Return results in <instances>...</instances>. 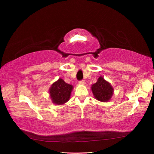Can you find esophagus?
Returning a JSON list of instances; mask_svg holds the SVG:
<instances>
[{
    "label": "esophagus",
    "instance_id": "esophagus-1",
    "mask_svg": "<svg viewBox=\"0 0 154 154\" xmlns=\"http://www.w3.org/2000/svg\"><path fill=\"white\" fill-rule=\"evenodd\" d=\"M85 83V80H83V79H82V80H80L79 82V83H80V84H84Z\"/></svg>",
    "mask_w": 154,
    "mask_h": 154
}]
</instances>
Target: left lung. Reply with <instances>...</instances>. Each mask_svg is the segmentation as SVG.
<instances>
[{"mask_svg": "<svg viewBox=\"0 0 154 154\" xmlns=\"http://www.w3.org/2000/svg\"><path fill=\"white\" fill-rule=\"evenodd\" d=\"M92 91L94 97L101 102H106L110 100L113 95V89L110 83L104 78L100 77L97 82L92 85Z\"/></svg>", "mask_w": 154, "mask_h": 154, "instance_id": "left-lung-1", "label": "left lung"}]
</instances>
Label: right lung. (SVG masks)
I'll list each match as a JSON object with an SVG mask.
<instances>
[{"label":"right lung","instance_id":"1","mask_svg":"<svg viewBox=\"0 0 154 154\" xmlns=\"http://www.w3.org/2000/svg\"><path fill=\"white\" fill-rule=\"evenodd\" d=\"M72 85L65 83L62 79H59L52 84L49 90L52 102L60 105L66 103L69 100Z\"/></svg>","mask_w":154,"mask_h":154}]
</instances>
